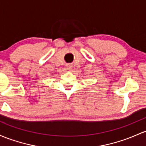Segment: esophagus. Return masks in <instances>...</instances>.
I'll return each mask as SVG.
<instances>
[{
    "label": "esophagus",
    "instance_id": "1",
    "mask_svg": "<svg viewBox=\"0 0 146 146\" xmlns=\"http://www.w3.org/2000/svg\"><path fill=\"white\" fill-rule=\"evenodd\" d=\"M72 67V65H70V64H69V65H67V70H71Z\"/></svg>",
    "mask_w": 146,
    "mask_h": 146
}]
</instances>
